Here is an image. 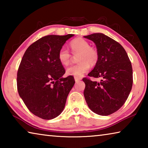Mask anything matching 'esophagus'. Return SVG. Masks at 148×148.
<instances>
[{
  "instance_id": "obj_1",
  "label": "esophagus",
  "mask_w": 148,
  "mask_h": 148,
  "mask_svg": "<svg viewBox=\"0 0 148 148\" xmlns=\"http://www.w3.org/2000/svg\"><path fill=\"white\" fill-rule=\"evenodd\" d=\"M74 79H75V81H76V82H78V81H79V80H81V79H82L81 77H74Z\"/></svg>"
}]
</instances>
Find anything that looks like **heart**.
<instances>
[{
    "mask_svg": "<svg viewBox=\"0 0 148 148\" xmlns=\"http://www.w3.org/2000/svg\"><path fill=\"white\" fill-rule=\"evenodd\" d=\"M70 47L74 55L79 53L77 61L79 62L72 65L66 70L69 76L82 77L90 69V64H95L98 61L99 54L96 49L90 47L88 42L83 38H76L70 43ZM71 56L66 47H62L58 53V59L62 64L68 65L71 62Z\"/></svg>",
    "mask_w": 148,
    "mask_h": 148,
    "instance_id": "b5f03b06",
    "label": "heart"
}]
</instances>
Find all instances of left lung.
<instances>
[{"label": "left lung", "mask_w": 148, "mask_h": 148, "mask_svg": "<svg viewBox=\"0 0 148 148\" xmlns=\"http://www.w3.org/2000/svg\"><path fill=\"white\" fill-rule=\"evenodd\" d=\"M84 37L94 42L99 54L98 61L88 76L101 79L98 82L83 78L85 99L95 114L108 116L125 104L131 91V62L121 45L106 35L94 33Z\"/></svg>", "instance_id": "8db88e82"}]
</instances>
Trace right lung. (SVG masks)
<instances>
[{
    "label": "right lung",
    "instance_id": "obj_1",
    "mask_svg": "<svg viewBox=\"0 0 148 148\" xmlns=\"http://www.w3.org/2000/svg\"><path fill=\"white\" fill-rule=\"evenodd\" d=\"M47 35L30 46L25 52L17 74L19 96L31 113L43 119H51L63 110L73 76L62 77L64 68L58 53L67 40L73 36Z\"/></svg>",
    "mask_w": 148,
    "mask_h": 148
}]
</instances>
